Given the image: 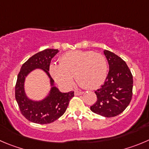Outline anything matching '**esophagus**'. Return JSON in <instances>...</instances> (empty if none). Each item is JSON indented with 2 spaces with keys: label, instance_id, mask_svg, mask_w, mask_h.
Segmentation results:
<instances>
[{
  "label": "esophagus",
  "instance_id": "esophagus-1",
  "mask_svg": "<svg viewBox=\"0 0 149 149\" xmlns=\"http://www.w3.org/2000/svg\"><path fill=\"white\" fill-rule=\"evenodd\" d=\"M83 93H84V92L82 91H78V90H75L74 91L75 95H82Z\"/></svg>",
  "mask_w": 149,
  "mask_h": 149
}]
</instances>
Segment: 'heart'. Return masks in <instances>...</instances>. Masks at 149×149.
<instances>
[{
  "label": "heart",
  "mask_w": 149,
  "mask_h": 149,
  "mask_svg": "<svg viewBox=\"0 0 149 149\" xmlns=\"http://www.w3.org/2000/svg\"><path fill=\"white\" fill-rule=\"evenodd\" d=\"M59 65L52 64L50 73L59 85L70 87L73 77L80 86L95 89L104 83L107 73V64L104 55L92 51H73L59 58Z\"/></svg>",
  "instance_id": "heart-1"
}]
</instances>
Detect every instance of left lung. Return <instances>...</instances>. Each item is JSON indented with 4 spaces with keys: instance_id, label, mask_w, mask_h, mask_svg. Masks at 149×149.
<instances>
[{
    "instance_id": "1",
    "label": "left lung",
    "mask_w": 149,
    "mask_h": 149,
    "mask_svg": "<svg viewBox=\"0 0 149 149\" xmlns=\"http://www.w3.org/2000/svg\"><path fill=\"white\" fill-rule=\"evenodd\" d=\"M109 63L107 77L95 91L97 101L90 109L106 118L118 115L126 109L132 98L133 76L126 62L118 55L104 50Z\"/></svg>"
}]
</instances>
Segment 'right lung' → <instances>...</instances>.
<instances>
[{
  "label": "right lung",
  "instance_id": "obj_1",
  "mask_svg": "<svg viewBox=\"0 0 149 149\" xmlns=\"http://www.w3.org/2000/svg\"><path fill=\"white\" fill-rule=\"evenodd\" d=\"M59 52L57 49H45L34 54L23 65L18 73L15 85V98L22 115L29 121L39 124L52 123L60 118L68 108L74 92L63 93L54 87V79L49 72L52 58ZM35 68H41L51 79L52 88L49 95L41 102H33L26 97L24 92V77Z\"/></svg>",
  "mask_w": 149,
  "mask_h": 149
}]
</instances>
